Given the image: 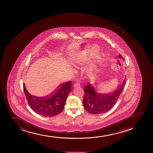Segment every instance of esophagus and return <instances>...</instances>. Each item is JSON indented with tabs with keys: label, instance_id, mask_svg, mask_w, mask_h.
I'll return each instance as SVG.
<instances>
[{
	"label": "esophagus",
	"instance_id": "1",
	"mask_svg": "<svg viewBox=\"0 0 153 153\" xmlns=\"http://www.w3.org/2000/svg\"><path fill=\"white\" fill-rule=\"evenodd\" d=\"M80 86V83L79 82H76L75 84H74V88H77V87H79Z\"/></svg>",
	"mask_w": 153,
	"mask_h": 153
}]
</instances>
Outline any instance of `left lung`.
Listing matches in <instances>:
<instances>
[{
  "label": "left lung",
  "mask_w": 153,
  "mask_h": 153,
  "mask_svg": "<svg viewBox=\"0 0 153 153\" xmlns=\"http://www.w3.org/2000/svg\"><path fill=\"white\" fill-rule=\"evenodd\" d=\"M119 58L124 59L122 55ZM125 79L123 84L111 94H102L98 92L93 84L88 83L84 88V95L83 104L85 110L91 114H100L110 110L117 102L125 84Z\"/></svg>",
  "instance_id": "8db88e82"
}]
</instances>
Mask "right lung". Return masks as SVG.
<instances>
[{"label":"right lung","mask_w":153,"mask_h":153,"mask_svg":"<svg viewBox=\"0 0 153 153\" xmlns=\"http://www.w3.org/2000/svg\"><path fill=\"white\" fill-rule=\"evenodd\" d=\"M71 87V81L65 82L60 84L50 95L40 97L31 95L23 84L24 93L29 106L36 113L46 117H54L62 112Z\"/></svg>","instance_id":"right-lung-1"}]
</instances>
